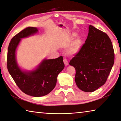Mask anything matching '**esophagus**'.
Masks as SVG:
<instances>
[{"instance_id":"esophagus-1","label":"esophagus","mask_w":121,"mask_h":121,"mask_svg":"<svg viewBox=\"0 0 121 121\" xmlns=\"http://www.w3.org/2000/svg\"><path fill=\"white\" fill-rule=\"evenodd\" d=\"M63 62H64L65 66H67V65H69V62H68V61L67 59H63Z\"/></svg>"}]
</instances>
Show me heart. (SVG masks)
Masks as SVG:
<instances>
[{
	"label": "heart",
	"mask_w": 121,
	"mask_h": 121,
	"mask_svg": "<svg viewBox=\"0 0 121 121\" xmlns=\"http://www.w3.org/2000/svg\"><path fill=\"white\" fill-rule=\"evenodd\" d=\"M77 34L74 32L70 34L67 39V44H68L72 39L77 36ZM83 45V41L82 38L81 36H77L71 41V42L69 44V45L68 46L66 49V53L69 56H75V55L77 54L80 52L82 49Z\"/></svg>",
	"instance_id": "b5f03b06"
}]
</instances>
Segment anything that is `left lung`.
Instances as JSON below:
<instances>
[{
    "mask_svg": "<svg viewBox=\"0 0 121 121\" xmlns=\"http://www.w3.org/2000/svg\"><path fill=\"white\" fill-rule=\"evenodd\" d=\"M88 34L79 53L69 65L74 67L77 86L85 92H93L104 84L114 62L112 43L107 35L89 26Z\"/></svg>",
    "mask_w": 121,
    "mask_h": 121,
    "instance_id": "1",
    "label": "left lung"
}]
</instances>
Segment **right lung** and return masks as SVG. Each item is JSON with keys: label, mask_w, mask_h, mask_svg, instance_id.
Wrapping results in <instances>:
<instances>
[{"label": "right lung", "mask_w": 121, "mask_h": 121, "mask_svg": "<svg viewBox=\"0 0 121 121\" xmlns=\"http://www.w3.org/2000/svg\"><path fill=\"white\" fill-rule=\"evenodd\" d=\"M39 32L37 27H28L13 37L8 46L7 69L20 89L27 95L41 97L49 94L56 86L59 73L64 69L62 56L56 59H44L31 70L22 69L17 63L16 51L22 39Z\"/></svg>", "instance_id": "right-lung-1"}]
</instances>
